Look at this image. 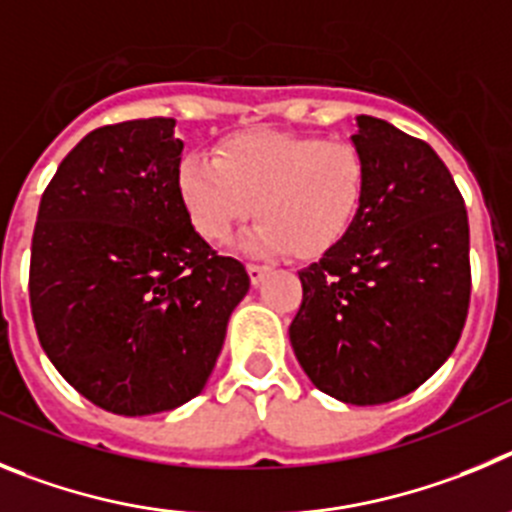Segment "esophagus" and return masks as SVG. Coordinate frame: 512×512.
I'll list each match as a JSON object with an SVG mask.
<instances>
[{
	"instance_id": "1",
	"label": "esophagus",
	"mask_w": 512,
	"mask_h": 512,
	"mask_svg": "<svg viewBox=\"0 0 512 512\" xmlns=\"http://www.w3.org/2000/svg\"><path fill=\"white\" fill-rule=\"evenodd\" d=\"M247 273H250L252 285H260L262 278H265V275L270 273V267H267V265H257V262H250V265H247Z\"/></svg>"
}]
</instances>
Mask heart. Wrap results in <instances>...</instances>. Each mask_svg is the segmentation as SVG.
<instances>
[{"label": "heart", "mask_w": 512, "mask_h": 512, "mask_svg": "<svg viewBox=\"0 0 512 512\" xmlns=\"http://www.w3.org/2000/svg\"><path fill=\"white\" fill-rule=\"evenodd\" d=\"M214 155H186L176 176L193 229L214 245L229 242L257 206L252 250L324 257L365 206L370 170L352 140L250 130L224 137Z\"/></svg>", "instance_id": "b5f03b06"}]
</instances>
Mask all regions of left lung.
<instances>
[{"instance_id":"obj_1","label":"left lung","mask_w":512,"mask_h":512,"mask_svg":"<svg viewBox=\"0 0 512 512\" xmlns=\"http://www.w3.org/2000/svg\"><path fill=\"white\" fill-rule=\"evenodd\" d=\"M365 206L342 245L298 278L290 344L321 393L380 405L413 393L446 362L469 311V222L434 147L385 119L357 117Z\"/></svg>"}]
</instances>
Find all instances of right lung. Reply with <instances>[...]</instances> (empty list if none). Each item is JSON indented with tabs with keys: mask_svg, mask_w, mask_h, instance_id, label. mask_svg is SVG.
<instances>
[{
	"mask_svg": "<svg viewBox=\"0 0 512 512\" xmlns=\"http://www.w3.org/2000/svg\"><path fill=\"white\" fill-rule=\"evenodd\" d=\"M176 119L104 124L58 165L30 250L40 347L71 388L117 416L204 390L250 275L193 229L178 196Z\"/></svg>",
	"mask_w": 512,
	"mask_h": 512,
	"instance_id": "add662e5",
	"label": "right lung"
}]
</instances>
